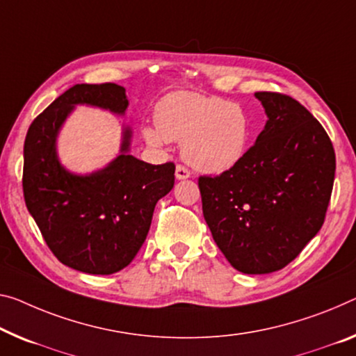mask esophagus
I'll return each mask as SVG.
<instances>
[{
    "label": "esophagus",
    "instance_id": "34e87169",
    "mask_svg": "<svg viewBox=\"0 0 356 356\" xmlns=\"http://www.w3.org/2000/svg\"><path fill=\"white\" fill-rule=\"evenodd\" d=\"M175 177H177V179H188L191 177V172L183 165H177V168H175Z\"/></svg>",
    "mask_w": 356,
    "mask_h": 356
}]
</instances>
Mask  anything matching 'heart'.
Wrapping results in <instances>:
<instances>
[{"mask_svg": "<svg viewBox=\"0 0 356 356\" xmlns=\"http://www.w3.org/2000/svg\"><path fill=\"white\" fill-rule=\"evenodd\" d=\"M156 125L141 130L152 147L181 143V156L195 170L220 175L232 170L247 154L251 119L245 109L220 97L175 92L154 111Z\"/></svg>", "mask_w": 356, "mask_h": 356, "instance_id": "heart-1", "label": "heart"}]
</instances>
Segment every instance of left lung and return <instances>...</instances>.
I'll return each instance as SVG.
<instances>
[{"mask_svg":"<svg viewBox=\"0 0 356 356\" xmlns=\"http://www.w3.org/2000/svg\"><path fill=\"white\" fill-rule=\"evenodd\" d=\"M267 121L238 165L200 177L218 248L250 275L280 270L323 226L336 156L321 124L294 98L256 92Z\"/></svg>","mask_w":356,"mask_h":356,"instance_id":"left-lung-1","label":"left lung"}]
</instances>
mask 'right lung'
<instances>
[{"instance_id": "right-lung-1", "label": "right lung", "mask_w": 356, "mask_h": 356, "mask_svg": "<svg viewBox=\"0 0 356 356\" xmlns=\"http://www.w3.org/2000/svg\"><path fill=\"white\" fill-rule=\"evenodd\" d=\"M76 106L125 116L122 86L76 84L30 125L24 145V197L47 247L71 269L109 275L127 267L145 243L157 200L170 193L175 165L130 154L134 132L122 124L119 154L90 173H74L58 157L60 130Z\"/></svg>"}]
</instances>
